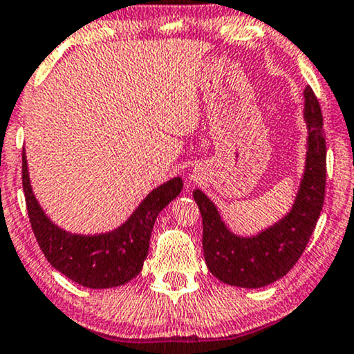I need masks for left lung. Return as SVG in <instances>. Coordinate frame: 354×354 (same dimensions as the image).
I'll list each match as a JSON object with an SVG mask.
<instances>
[{"mask_svg":"<svg viewBox=\"0 0 354 354\" xmlns=\"http://www.w3.org/2000/svg\"><path fill=\"white\" fill-rule=\"evenodd\" d=\"M307 157L292 210L256 236H238L202 190H194L203 221V256L216 279L230 286L259 289L286 276L307 246L325 200L326 144L324 116L310 86L304 90Z\"/></svg>","mask_w":354,"mask_h":354,"instance_id":"1","label":"left lung"}]
</instances>
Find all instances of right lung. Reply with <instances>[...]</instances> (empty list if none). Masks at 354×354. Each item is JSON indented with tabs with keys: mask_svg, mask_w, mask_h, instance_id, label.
I'll list each match as a JSON object with an SVG mask.
<instances>
[{
	"mask_svg": "<svg viewBox=\"0 0 354 354\" xmlns=\"http://www.w3.org/2000/svg\"><path fill=\"white\" fill-rule=\"evenodd\" d=\"M182 187L180 177L170 178L152 190L123 225L108 233L88 236L68 233L52 223L34 197L23 149V190L34 236L52 268L88 289L123 286L141 272L156 218L180 194Z\"/></svg>",
	"mask_w": 354,
	"mask_h": 354,
	"instance_id": "1",
	"label": "right lung"
}]
</instances>
